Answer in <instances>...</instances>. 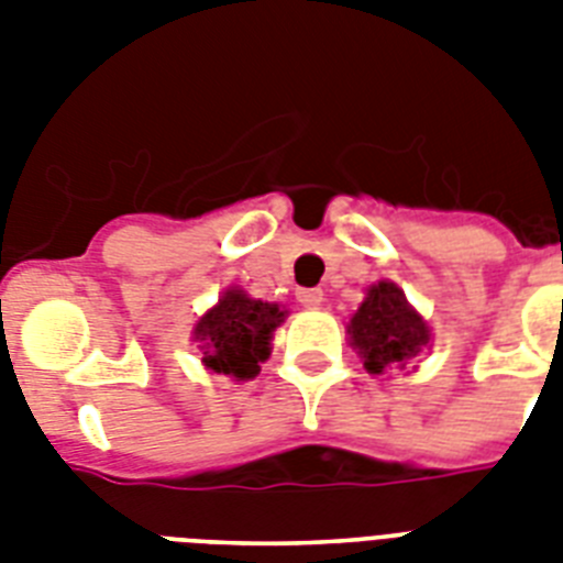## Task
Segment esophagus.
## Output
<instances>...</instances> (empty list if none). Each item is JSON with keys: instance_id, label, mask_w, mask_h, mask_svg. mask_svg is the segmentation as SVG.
Returning <instances> with one entry per match:
<instances>
[{"instance_id": "obj_1", "label": "esophagus", "mask_w": 563, "mask_h": 563, "mask_svg": "<svg viewBox=\"0 0 563 563\" xmlns=\"http://www.w3.org/2000/svg\"><path fill=\"white\" fill-rule=\"evenodd\" d=\"M298 300L303 303V307L316 309V307H321V300H324V291H321V289H298Z\"/></svg>"}]
</instances>
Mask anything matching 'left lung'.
<instances>
[{
  "instance_id": "left-lung-1",
  "label": "left lung",
  "mask_w": 563,
  "mask_h": 563,
  "mask_svg": "<svg viewBox=\"0 0 563 563\" xmlns=\"http://www.w3.org/2000/svg\"><path fill=\"white\" fill-rule=\"evenodd\" d=\"M351 344L365 360L368 374H383L385 368L406 365L429 344L427 321L409 307V300L394 283H376L368 298L351 318Z\"/></svg>"
}]
</instances>
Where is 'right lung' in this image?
Here are the masks:
<instances>
[{
    "label": "right lung",
    "mask_w": 563,
    "mask_h": 563,
    "mask_svg": "<svg viewBox=\"0 0 563 563\" xmlns=\"http://www.w3.org/2000/svg\"><path fill=\"white\" fill-rule=\"evenodd\" d=\"M277 303L247 298L245 291L228 289L224 298L207 312L195 327V339L201 342L203 365L216 374H230L236 379H251L260 371V362L268 360L272 333L283 321Z\"/></svg>",
    "instance_id": "1"
}]
</instances>
